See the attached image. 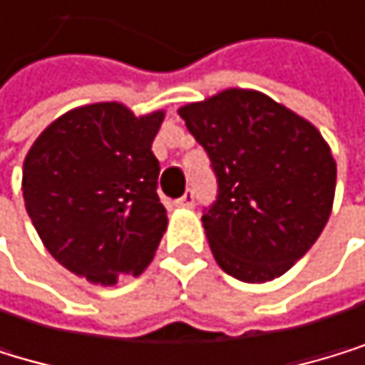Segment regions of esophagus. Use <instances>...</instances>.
<instances>
[{
	"label": "esophagus",
	"mask_w": 365,
	"mask_h": 365,
	"mask_svg": "<svg viewBox=\"0 0 365 365\" xmlns=\"http://www.w3.org/2000/svg\"><path fill=\"white\" fill-rule=\"evenodd\" d=\"M175 206H179V208H192L195 206V192L192 190H186L184 197H179L175 201Z\"/></svg>",
	"instance_id": "1"
}]
</instances>
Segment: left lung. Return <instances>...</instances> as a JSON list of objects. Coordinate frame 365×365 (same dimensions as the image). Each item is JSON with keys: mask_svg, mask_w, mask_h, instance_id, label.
Segmentation results:
<instances>
[{"mask_svg": "<svg viewBox=\"0 0 365 365\" xmlns=\"http://www.w3.org/2000/svg\"><path fill=\"white\" fill-rule=\"evenodd\" d=\"M217 175L204 210L215 262L246 284L282 277L322 235L337 164L310 121L264 93L228 88L179 108Z\"/></svg>", "mask_w": 365, "mask_h": 365, "instance_id": "8db88e82", "label": "left lung"}]
</instances>
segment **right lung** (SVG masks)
<instances>
[{"mask_svg":"<svg viewBox=\"0 0 365 365\" xmlns=\"http://www.w3.org/2000/svg\"><path fill=\"white\" fill-rule=\"evenodd\" d=\"M164 110L137 117L117 101L55 119L24 159L21 190L46 250L93 284L148 268L168 217L157 195L153 139Z\"/></svg>","mask_w":365,"mask_h":365,"instance_id":"right-lung-1","label":"right lung"}]
</instances>
